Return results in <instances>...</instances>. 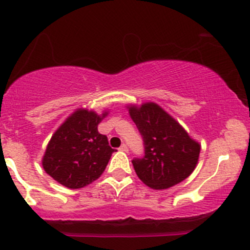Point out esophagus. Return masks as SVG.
Instances as JSON below:
<instances>
[{"label": "esophagus", "mask_w": 250, "mask_h": 250, "mask_svg": "<svg viewBox=\"0 0 250 250\" xmlns=\"http://www.w3.org/2000/svg\"><path fill=\"white\" fill-rule=\"evenodd\" d=\"M120 151H122V152H128V147H127V145H125V144H123V145L120 147Z\"/></svg>", "instance_id": "34e87169"}]
</instances>
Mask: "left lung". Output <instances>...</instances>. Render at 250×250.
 Here are the masks:
<instances>
[{"mask_svg": "<svg viewBox=\"0 0 250 250\" xmlns=\"http://www.w3.org/2000/svg\"><path fill=\"white\" fill-rule=\"evenodd\" d=\"M128 109L145 146V156L132 160L138 177L157 190L186 180L198 164L200 144L158 104L149 102Z\"/></svg>", "mask_w": 250, "mask_h": 250, "instance_id": "8db88e82", "label": "left lung"}]
</instances>
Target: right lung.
<instances>
[{
  "label": "right lung",
  "mask_w": 250,
  "mask_h": 250,
  "mask_svg": "<svg viewBox=\"0 0 250 250\" xmlns=\"http://www.w3.org/2000/svg\"><path fill=\"white\" fill-rule=\"evenodd\" d=\"M106 115L86 109L73 112L50 139L42 160L45 172L70 189L86 187L101 177L115 151L98 132Z\"/></svg>",
  "instance_id": "add662e5"
}]
</instances>
